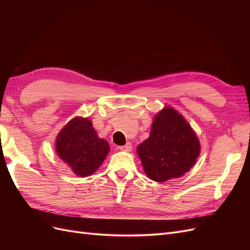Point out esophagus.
Returning a JSON list of instances; mask_svg holds the SVG:
<instances>
[{
    "mask_svg": "<svg viewBox=\"0 0 250 250\" xmlns=\"http://www.w3.org/2000/svg\"><path fill=\"white\" fill-rule=\"evenodd\" d=\"M118 149H120L121 151H126V152H128V151H131L132 145H131V143H127L124 146H119Z\"/></svg>",
    "mask_w": 250,
    "mask_h": 250,
    "instance_id": "34e87169",
    "label": "esophagus"
}]
</instances>
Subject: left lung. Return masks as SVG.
Segmentation results:
<instances>
[{"label":"left lung","instance_id":"obj_1","mask_svg":"<svg viewBox=\"0 0 250 250\" xmlns=\"http://www.w3.org/2000/svg\"><path fill=\"white\" fill-rule=\"evenodd\" d=\"M200 145L187 121L171 107L154 118L150 137L138 147L147 176L166 181L184 175L199 156Z\"/></svg>","mask_w":250,"mask_h":250}]
</instances>
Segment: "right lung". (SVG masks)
<instances>
[{"mask_svg": "<svg viewBox=\"0 0 250 250\" xmlns=\"http://www.w3.org/2000/svg\"><path fill=\"white\" fill-rule=\"evenodd\" d=\"M109 145L98 138L88 119L75 118L59 132L56 152L78 176L93 174L106 157Z\"/></svg>", "mask_w": 250, "mask_h": 250, "instance_id": "right-lung-1", "label": "right lung"}]
</instances>
